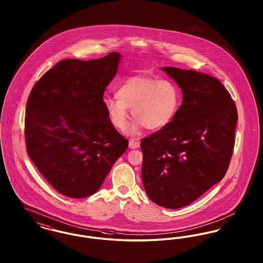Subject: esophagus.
Listing matches in <instances>:
<instances>
[{
  "label": "esophagus",
  "mask_w": 263,
  "mask_h": 263,
  "mask_svg": "<svg viewBox=\"0 0 263 263\" xmlns=\"http://www.w3.org/2000/svg\"><path fill=\"white\" fill-rule=\"evenodd\" d=\"M140 146V143L138 142L137 140H135V139H130V141H129V147L131 148V149H136Z\"/></svg>",
  "instance_id": "34e87169"
}]
</instances>
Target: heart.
Segmentation results:
<instances>
[{
    "label": "heart",
    "instance_id": "b5f03b06",
    "mask_svg": "<svg viewBox=\"0 0 263 263\" xmlns=\"http://www.w3.org/2000/svg\"><path fill=\"white\" fill-rule=\"evenodd\" d=\"M103 103L117 129L125 128L128 108H132V114L137 119L131 127V133H137L142 127L159 130L175 119L180 104V89L171 80L136 76L118 87L116 98H106Z\"/></svg>",
    "mask_w": 263,
    "mask_h": 263
}]
</instances>
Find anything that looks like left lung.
<instances>
[{
  "label": "left lung",
  "instance_id": "obj_1",
  "mask_svg": "<svg viewBox=\"0 0 263 263\" xmlns=\"http://www.w3.org/2000/svg\"><path fill=\"white\" fill-rule=\"evenodd\" d=\"M183 100L168 125L141 141L142 181L156 204L184 207L221 181L235 146L238 111L223 84L212 76L164 67Z\"/></svg>",
  "mask_w": 263,
  "mask_h": 263
}]
</instances>
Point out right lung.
Wrapping results in <instances>:
<instances>
[{"label":"right lung","mask_w":263,"mask_h":263,"mask_svg":"<svg viewBox=\"0 0 263 263\" xmlns=\"http://www.w3.org/2000/svg\"><path fill=\"white\" fill-rule=\"evenodd\" d=\"M120 55L65 59L42 76L26 102V152L60 194L84 198L99 190L128 140L112 125L103 103Z\"/></svg>","instance_id":"right-lung-1"}]
</instances>
